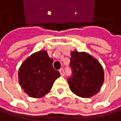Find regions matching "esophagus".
<instances>
[{
    "label": "esophagus",
    "instance_id": "esophagus-1",
    "mask_svg": "<svg viewBox=\"0 0 121 121\" xmlns=\"http://www.w3.org/2000/svg\"><path fill=\"white\" fill-rule=\"evenodd\" d=\"M60 74L61 76H64V69H60Z\"/></svg>",
    "mask_w": 121,
    "mask_h": 121
}]
</instances>
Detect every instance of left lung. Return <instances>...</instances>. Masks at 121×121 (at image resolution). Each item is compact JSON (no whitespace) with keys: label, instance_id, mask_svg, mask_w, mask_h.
<instances>
[{"label":"left lung","instance_id":"1","mask_svg":"<svg viewBox=\"0 0 121 121\" xmlns=\"http://www.w3.org/2000/svg\"><path fill=\"white\" fill-rule=\"evenodd\" d=\"M70 67L72 74L68 83L76 95L88 98L96 95L104 82V70L100 63L86 52L71 53Z\"/></svg>","mask_w":121,"mask_h":121}]
</instances>
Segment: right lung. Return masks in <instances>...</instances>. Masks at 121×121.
Returning <instances> with one entry per match:
<instances>
[{
	"label": "right lung",
	"mask_w": 121,
	"mask_h": 121,
	"mask_svg": "<svg viewBox=\"0 0 121 121\" xmlns=\"http://www.w3.org/2000/svg\"><path fill=\"white\" fill-rule=\"evenodd\" d=\"M52 62L45 50L33 54L23 62L19 69V82L28 95L39 98L51 90L55 81L60 76Z\"/></svg>",
	"instance_id": "obj_1"
}]
</instances>
